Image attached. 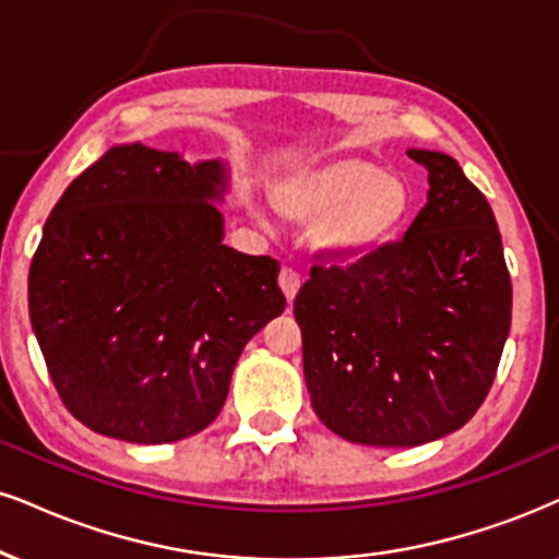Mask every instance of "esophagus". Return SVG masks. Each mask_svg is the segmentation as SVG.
<instances>
[{"label": "esophagus", "mask_w": 559, "mask_h": 559, "mask_svg": "<svg viewBox=\"0 0 559 559\" xmlns=\"http://www.w3.org/2000/svg\"><path fill=\"white\" fill-rule=\"evenodd\" d=\"M300 282H302V277H300L298 269L282 266V272H280V287H282V293H285L287 300H293L295 295H298Z\"/></svg>", "instance_id": "obj_1"}]
</instances>
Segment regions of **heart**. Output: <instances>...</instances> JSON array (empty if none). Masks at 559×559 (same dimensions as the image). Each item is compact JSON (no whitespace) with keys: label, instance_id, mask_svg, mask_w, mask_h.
<instances>
[{"label":"heart","instance_id":"1","mask_svg":"<svg viewBox=\"0 0 559 559\" xmlns=\"http://www.w3.org/2000/svg\"><path fill=\"white\" fill-rule=\"evenodd\" d=\"M272 199L293 223H316V248L336 259L381 251L412 215L409 183L360 155L293 165L272 181Z\"/></svg>","mask_w":559,"mask_h":559}]
</instances>
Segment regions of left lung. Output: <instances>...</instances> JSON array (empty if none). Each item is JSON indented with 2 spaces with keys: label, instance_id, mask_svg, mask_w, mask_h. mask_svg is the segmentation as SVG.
<instances>
[{
  "label": "left lung",
  "instance_id": "left-lung-1",
  "mask_svg": "<svg viewBox=\"0 0 559 559\" xmlns=\"http://www.w3.org/2000/svg\"><path fill=\"white\" fill-rule=\"evenodd\" d=\"M406 155L430 189L404 238L349 266H313L293 308L313 412L349 443L409 448L464 427L511 332L492 206L451 155Z\"/></svg>",
  "mask_w": 559,
  "mask_h": 559
}]
</instances>
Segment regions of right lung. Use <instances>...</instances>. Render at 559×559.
Returning a JSON list of instances; mask_svg holds the SVG:
<instances>
[{"instance_id":"right-lung-1","label":"right lung","mask_w":559,"mask_h":559,"mask_svg":"<svg viewBox=\"0 0 559 559\" xmlns=\"http://www.w3.org/2000/svg\"><path fill=\"white\" fill-rule=\"evenodd\" d=\"M230 168L114 144L61 194L27 274L67 409L100 436L176 443L223 409L253 334L285 311L280 261L225 246Z\"/></svg>"}]
</instances>
